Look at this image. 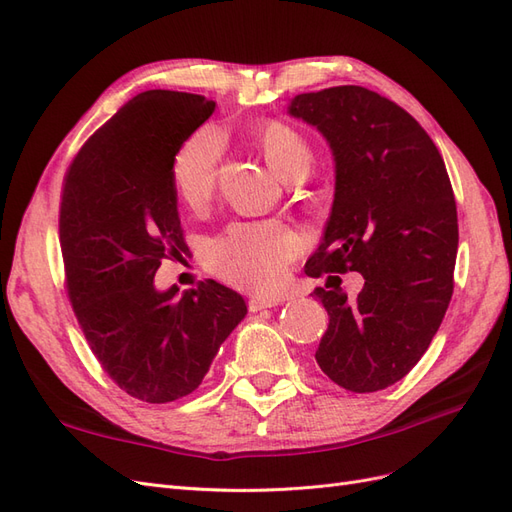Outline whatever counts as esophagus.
<instances>
[{"label": "esophagus", "mask_w": 512, "mask_h": 512, "mask_svg": "<svg viewBox=\"0 0 512 512\" xmlns=\"http://www.w3.org/2000/svg\"><path fill=\"white\" fill-rule=\"evenodd\" d=\"M280 305V299H265V297H252L247 307H250V312H260V309H267V307H275Z\"/></svg>", "instance_id": "esophagus-1"}]
</instances>
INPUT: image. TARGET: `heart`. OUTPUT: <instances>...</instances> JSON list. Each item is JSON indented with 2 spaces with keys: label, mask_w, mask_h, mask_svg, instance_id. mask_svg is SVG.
I'll return each mask as SVG.
<instances>
[{
  "label": "heart",
  "mask_w": 512,
  "mask_h": 512,
  "mask_svg": "<svg viewBox=\"0 0 512 512\" xmlns=\"http://www.w3.org/2000/svg\"><path fill=\"white\" fill-rule=\"evenodd\" d=\"M258 141L269 164L286 181L307 177L314 151L305 138L284 121L262 126ZM226 138L215 126H203L183 138L170 162V179L185 207H207L218 185ZM299 254V237L277 222L232 224L207 252L209 267L222 280L254 292H269L282 284L286 269Z\"/></svg>",
  "instance_id": "1"
}]
</instances>
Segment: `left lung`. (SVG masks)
<instances>
[{"label": "left lung", "mask_w": 512, "mask_h": 512, "mask_svg": "<svg viewBox=\"0 0 512 512\" xmlns=\"http://www.w3.org/2000/svg\"><path fill=\"white\" fill-rule=\"evenodd\" d=\"M288 113L316 126L335 158V198L305 273L359 271L356 299L316 288L329 329L320 369L352 393L404 378L438 333L453 294L457 205L444 160L404 108L342 85L294 96Z\"/></svg>", "instance_id": "1"}]
</instances>
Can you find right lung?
I'll list each match as a JSON object with an SVG mask.
<instances>
[{"label": "right lung", "instance_id": "1", "mask_svg": "<svg viewBox=\"0 0 512 512\" xmlns=\"http://www.w3.org/2000/svg\"><path fill=\"white\" fill-rule=\"evenodd\" d=\"M215 102L181 91L134 96L87 138L64 177L59 243L66 288L91 352L111 380L147 404L198 389L245 318L241 294L207 280L158 292L162 258L188 250L170 162Z\"/></svg>", "mask_w": 512, "mask_h": 512}]
</instances>
